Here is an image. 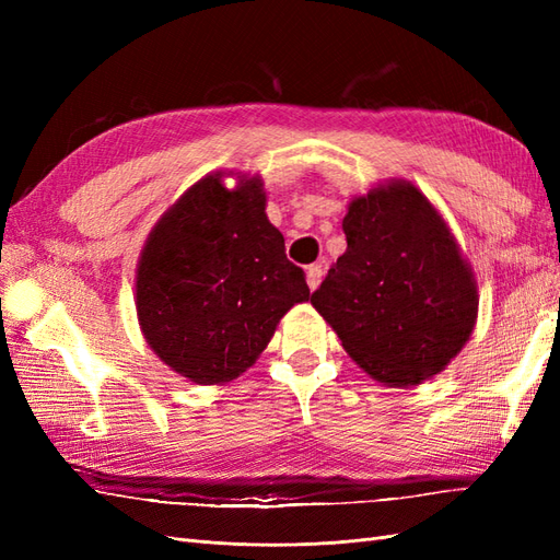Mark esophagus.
<instances>
[{"label":"esophagus","instance_id":"esophagus-1","mask_svg":"<svg viewBox=\"0 0 560 560\" xmlns=\"http://www.w3.org/2000/svg\"><path fill=\"white\" fill-rule=\"evenodd\" d=\"M322 276H325V268H322V264H311V266L306 268V280H308L311 292L317 290L319 282H322Z\"/></svg>","mask_w":560,"mask_h":560}]
</instances>
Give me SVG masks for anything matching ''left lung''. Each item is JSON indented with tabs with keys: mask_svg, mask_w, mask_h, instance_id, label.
Wrapping results in <instances>:
<instances>
[{
	"mask_svg": "<svg viewBox=\"0 0 560 560\" xmlns=\"http://www.w3.org/2000/svg\"><path fill=\"white\" fill-rule=\"evenodd\" d=\"M348 249L313 292V308L350 358L389 387L448 366L477 325L479 292L448 224L406 179L350 200Z\"/></svg>",
	"mask_w": 560,
	"mask_h": 560,
	"instance_id": "1",
	"label": "left lung"
}]
</instances>
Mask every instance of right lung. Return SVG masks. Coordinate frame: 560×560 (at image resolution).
Wrapping results in <instances>:
<instances>
[{
  "label": "right lung",
  "instance_id": "1",
  "mask_svg": "<svg viewBox=\"0 0 560 560\" xmlns=\"http://www.w3.org/2000/svg\"><path fill=\"white\" fill-rule=\"evenodd\" d=\"M231 175V173H229ZM206 175L151 229L135 303L149 348L198 385L238 378L257 362L282 315L311 299L266 217L261 177Z\"/></svg>",
  "mask_w": 560,
  "mask_h": 560
}]
</instances>
